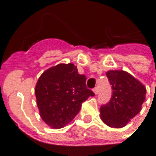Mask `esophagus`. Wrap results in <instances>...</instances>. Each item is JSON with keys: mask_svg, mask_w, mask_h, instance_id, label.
<instances>
[{"mask_svg": "<svg viewBox=\"0 0 156 156\" xmlns=\"http://www.w3.org/2000/svg\"><path fill=\"white\" fill-rule=\"evenodd\" d=\"M93 90L95 94H98V87H95L93 89Z\"/></svg>", "mask_w": 156, "mask_h": 156, "instance_id": "obj_1", "label": "esophagus"}]
</instances>
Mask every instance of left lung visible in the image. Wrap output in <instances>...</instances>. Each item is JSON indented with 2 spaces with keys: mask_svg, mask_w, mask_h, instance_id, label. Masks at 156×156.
<instances>
[{
  "mask_svg": "<svg viewBox=\"0 0 156 156\" xmlns=\"http://www.w3.org/2000/svg\"><path fill=\"white\" fill-rule=\"evenodd\" d=\"M106 76L112 91L109 101L101 106V118L111 127H123L140 111L146 89L125 71L110 70Z\"/></svg>",
  "mask_w": 156,
  "mask_h": 156,
  "instance_id": "8db88e82",
  "label": "left lung"
}]
</instances>
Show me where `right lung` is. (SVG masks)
Here are the masks:
<instances>
[{"label": "right lung", "instance_id": "obj_1", "mask_svg": "<svg viewBox=\"0 0 156 156\" xmlns=\"http://www.w3.org/2000/svg\"><path fill=\"white\" fill-rule=\"evenodd\" d=\"M85 75L74 64H58L43 73L35 88L41 118L48 126L59 129L78 114L82 103L94 93L86 86Z\"/></svg>", "mask_w": 156, "mask_h": 156}]
</instances>
